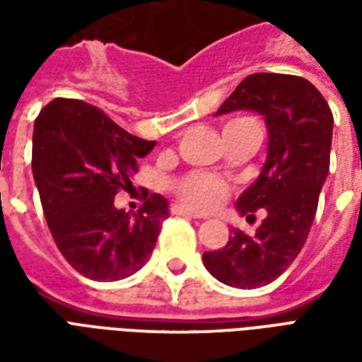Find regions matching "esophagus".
<instances>
[{"label":"esophagus","instance_id":"obj_1","mask_svg":"<svg viewBox=\"0 0 362 362\" xmlns=\"http://www.w3.org/2000/svg\"><path fill=\"white\" fill-rule=\"evenodd\" d=\"M174 215H186V217H192V219H202V213H196L188 209V207H182V205H173Z\"/></svg>","mask_w":362,"mask_h":362}]
</instances>
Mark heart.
Returning a JSON list of instances; mask_svg holds the SVG:
<instances>
[{
  "instance_id": "heart-1",
  "label": "heart",
  "mask_w": 362,
  "mask_h": 362,
  "mask_svg": "<svg viewBox=\"0 0 362 362\" xmlns=\"http://www.w3.org/2000/svg\"><path fill=\"white\" fill-rule=\"evenodd\" d=\"M244 122H254L250 118H236L230 119L225 129L228 127H235ZM176 194L180 197L184 204H188L189 207H196V209H209L221 204L225 196H227V184L219 178H215L211 174L204 173H194L188 174L186 178L176 182Z\"/></svg>"
}]
</instances>
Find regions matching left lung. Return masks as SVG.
Segmentation results:
<instances>
[{"label":"left lung","instance_id":"8db88e82","mask_svg":"<svg viewBox=\"0 0 362 362\" xmlns=\"http://www.w3.org/2000/svg\"><path fill=\"white\" fill-rule=\"evenodd\" d=\"M236 110L266 119V163L236 199L246 219L256 211L264 219L252 236L233 228L221 250L205 252L204 266L228 287L256 288L277 279L306 243L329 173L334 116L310 81L281 74L248 75L215 116Z\"/></svg>","mask_w":362,"mask_h":362}]
</instances>
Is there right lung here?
I'll list each match as a JSON object with an SVG mask.
<instances>
[{
	"label": "right lung",
	"instance_id": "right-lung-1",
	"mask_svg": "<svg viewBox=\"0 0 362 362\" xmlns=\"http://www.w3.org/2000/svg\"><path fill=\"white\" fill-rule=\"evenodd\" d=\"M157 143L127 134L103 110L74 98H54L35 119L33 176L54 243L75 272L119 281L139 272L170 215L153 194L137 213L118 209L137 158Z\"/></svg>",
	"mask_w": 362,
	"mask_h": 362
}]
</instances>
